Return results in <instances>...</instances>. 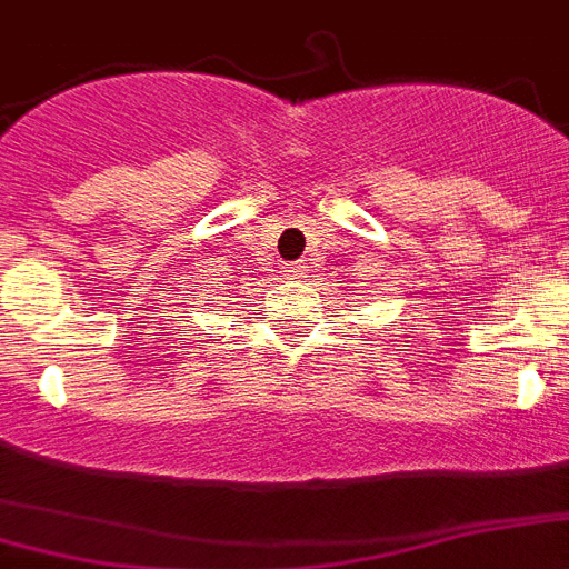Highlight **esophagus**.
Returning a JSON list of instances; mask_svg holds the SVG:
<instances>
[{
  "mask_svg": "<svg viewBox=\"0 0 569 569\" xmlns=\"http://www.w3.org/2000/svg\"><path fill=\"white\" fill-rule=\"evenodd\" d=\"M281 273L288 276V279H302L305 276V264L302 261H293V264H284V270Z\"/></svg>",
  "mask_w": 569,
  "mask_h": 569,
  "instance_id": "obj_1",
  "label": "esophagus"
}]
</instances>
